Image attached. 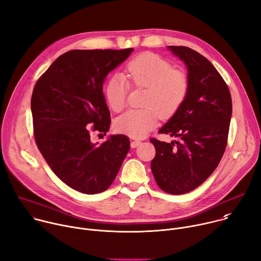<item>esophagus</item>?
I'll use <instances>...</instances> for the list:
<instances>
[{
	"label": "esophagus",
	"mask_w": 261,
	"mask_h": 261,
	"mask_svg": "<svg viewBox=\"0 0 261 261\" xmlns=\"http://www.w3.org/2000/svg\"><path fill=\"white\" fill-rule=\"evenodd\" d=\"M140 143H141L140 140H133V141H131V147H132V148L137 147Z\"/></svg>",
	"instance_id": "esophagus-1"
}]
</instances>
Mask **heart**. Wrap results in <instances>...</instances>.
<instances>
[{"mask_svg": "<svg viewBox=\"0 0 261 261\" xmlns=\"http://www.w3.org/2000/svg\"><path fill=\"white\" fill-rule=\"evenodd\" d=\"M125 77L131 86L145 88L142 99L145 107L128 110L116 123L118 131L132 137H142L150 132L160 116H173L189 92L187 73L171 69L167 61L151 53L132 59L126 66ZM125 80L122 75H113L107 81L105 94L110 108L115 111H121L126 105L129 85Z\"/></svg>", "mask_w": 261, "mask_h": 261, "instance_id": "b5f03b06", "label": "heart"}]
</instances>
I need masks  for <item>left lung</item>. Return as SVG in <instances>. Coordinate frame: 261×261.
Masks as SVG:
<instances>
[{"mask_svg": "<svg viewBox=\"0 0 261 261\" xmlns=\"http://www.w3.org/2000/svg\"><path fill=\"white\" fill-rule=\"evenodd\" d=\"M187 66L189 92L180 108L159 130L179 137L170 143L152 138L156 182L166 193L196 189L217 168L225 152L232 102L229 89L213 64L186 46H168Z\"/></svg>", "mask_w": 261, "mask_h": 261, "instance_id": "obj_1", "label": "left lung"}]
</instances>
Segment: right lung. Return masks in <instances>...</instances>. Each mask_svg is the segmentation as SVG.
I'll return each mask as SVG.
<instances>
[{
    "mask_svg": "<svg viewBox=\"0 0 261 261\" xmlns=\"http://www.w3.org/2000/svg\"><path fill=\"white\" fill-rule=\"evenodd\" d=\"M133 50H69L34 87L31 109L36 144L56 175L82 193L108 189L129 152L126 135H111L98 144L91 141V133L108 131L110 113L103 83Z\"/></svg>",
    "mask_w": 261,
    "mask_h": 261,
    "instance_id": "add662e5",
    "label": "right lung"
}]
</instances>
